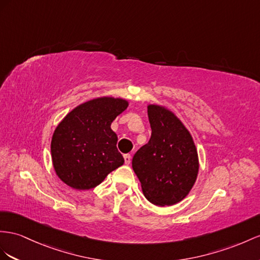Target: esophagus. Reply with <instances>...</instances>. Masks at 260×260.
Segmentation results:
<instances>
[{
	"mask_svg": "<svg viewBox=\"0 0 260 260\" xmlns=\"http://www.w3.org/2000/svg\"><path fill=\"white\" fill-rule=\"evenodd\" d=\"M124 160H125L126 165H129V162H131V155L129 154L124 155Z\"/></svg>",
	"mask_w": 260,
	"mask_h": 260,
	"instance_id": "esophagus-1",
	"label": "esophagus"
}]
</instances>
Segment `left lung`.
<instances>
[{"mask_svg":"<svg viewBox=\"0 0 260 260\" xmlns=\"http://www.w3.org/2000/svg\"><path fill=\"white\" fill-rule=\"evenodd\" d=\"M149 142L133 157V170L145 198L158 206L177 204L189 194L199 174L193 137L170 109L147 105Z\"/></svg>","mask_w":260,"mask_h":260,"instance_id":"left-lung-1","label":"left lung"}]
</instances>
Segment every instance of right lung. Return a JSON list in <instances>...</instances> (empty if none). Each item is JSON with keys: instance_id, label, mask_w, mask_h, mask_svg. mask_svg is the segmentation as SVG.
Wrapping results in <instances>:
<instances>
[{"instance_id": "obj_1", "label": "right lung", "mask_w": 260, "mask_h": 260, "mask_svg": "<svg viewBox=\"0 0 260 260\" xmlns=\"http://www.w3.org/2000/svg\"><path fill=\"white\" fill-rule=\"evenodd\" d=\"M122 98L100 96L76 106L57 125L50 149L56 175L69 187L89 190L124 164L111 124L128 106Z\"/></svg>"}]
</instances>
